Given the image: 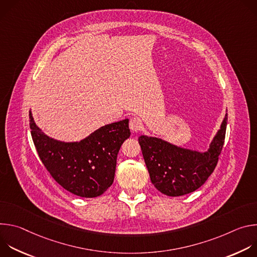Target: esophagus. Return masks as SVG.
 Listing matches in <instances>:
<instances>
[{"mask_svg": "<svg viewBox=\"0 0 257 257\" xmlns=\"http://www.w3.org/2000/svg\"><path fill=\"white\" fill-rule=\"evenodd\" d=\"M129 127L133 132H138L141 128V121L138 118H132L130 119Z\"/></svg>", "mask_w": 257, "mask_h": 257, "instance_id": "34e87169", "label": "esophagus"}]
</instances>
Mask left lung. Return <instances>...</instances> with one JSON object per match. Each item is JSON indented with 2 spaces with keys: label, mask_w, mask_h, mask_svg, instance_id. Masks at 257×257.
Returning a JSON list of instances; mask_svg holds the SVG:
<instances>
[{
  "label": "left lung",
  "mask_w": 257,
  "mask_h": 257,
  "mask_svg": "<svg viewBox=\"0 0 257 257\" xmlns=\"http://www.w3.org/2000/svg\"><path fill=\"white\" fill-rule=\"evenodd\" d=\"M228 115L214 135L207 152L200 153L157 137L138 138L154 186L168 196H182L198 189L213 172L221 155Z\"/></svg>",
  "instance_id": "obj_1"
}]
</instances>
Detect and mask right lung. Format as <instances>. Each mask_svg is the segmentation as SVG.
<instances>
[{"label":"right lung","mask_w":257,"mask_h":257,"mask_svg":"<svg viewBox=\"0 0 257 257\" xmlns=\"http://www.w3.org/2000/svg\"><path fill=\"white\" fill-rule=\"evenodd\" d=\"M31 136L38 154L57 183L80 197L101 195L113 184L117 157L129 138V120L104 125L80 141L65 142L46 135L29 111Z\"/></svg>","instance_id":"1"}]
</instances>
